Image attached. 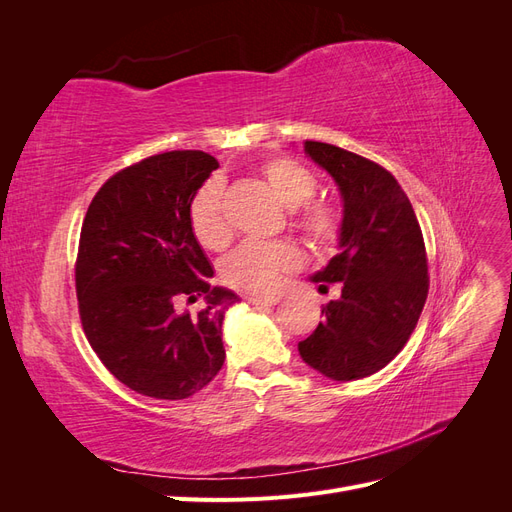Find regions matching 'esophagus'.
Segmentation results:
<instances>
[{
    "instance_id": "esophagus-1",
    "label": "esophagus",
    "mask_w": 512,
    "mask_h": 512,
    "mask_svg": "<svg viewBox=\"0 0 512 512\" xmlns=\"http://www.w3.org/2000/svg\"><path fill=\"white\" fill-rule=\"evenodd\" d=\"M252 305H258V307H273L280 303V297H250L247 299Z\"/></svg>"
}]
</instances>
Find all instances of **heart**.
I'll return each mask as SVG.
<instances>
[{
  "label": "heart",
  "mask_w": 512,
  "mask_h": 512,
  "mask_svg": "<svg viewBox=\"0 0 512 512\" xmlns=\"http://www.w3.org/2000/svg\"><path fill=\"white\" fill-rule=\"evenodd\" d=\"M277 200L294 213V226L316 250H331L339 237L337 213L320 203L305 205L316 192V177L290 158H271L260 166ZM188 218L194 237L207 250H222L230 241V224L224 213V185L220 177L205 181L190 200ZM301 265V254L288 241H247L222 262L224 282L247 294H267L280 286L282 277Z\"/></svg>",
  "instance_id": "heart-1"
}]
</instances>
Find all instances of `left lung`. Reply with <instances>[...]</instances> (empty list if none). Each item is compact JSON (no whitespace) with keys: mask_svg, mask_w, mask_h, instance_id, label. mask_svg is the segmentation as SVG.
Here are the masks:
<instances>
[{"mask_svg":"<svg viewBox=\"0 0 512 512\" xmlns=\"http://www.w3.org/2000/svg\"><path fill=\"white\" fill-rule=\"evenodd\" d=\"M303 147L337 183L344 215L339 252L309 277L320 288L342 284V297L322 307L324 322L299 342V354L331 380H361L395 359L423 312L429 290L423 232L389 170L335 145Z\"/></svg>","mask_w":512,"mask_h":512,"instance_id":"1","label":"left lung"}]
</instances>
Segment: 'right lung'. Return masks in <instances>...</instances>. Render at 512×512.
I'll return each instance as SVG.
<instances>
[{
    "label": "right lung",
    "instance_id": "right-lung-1",
    "mask_svg": "<svg viewBox=\"0 0 512 512\" xmlns=\"http://www.w3.org/2000/svg\"><path fill=\"white\" fill-rule=\"evenodd\" d=\"M218 160L166 151L119 170L91 200L76 258V299L98 359L128 389L185 399L224 365L222 324L239 303L211 286L213 267L194 237L188 207ZM200 296L206 309L177 313Z\"/></svg>",
    "mask_w": 512,
    "mask_h": 512
}]
</instances>
